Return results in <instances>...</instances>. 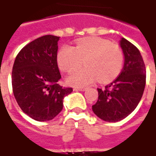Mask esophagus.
Here are the masks:
<instances>
[{"label": "esophagus", "mask_w": 156, "mask_h": 156, "mask_svg": "<svg viewBox=\"0 0 156 156\" xmlns=\"http://www.w3.org/2000/svg\"><path fill=\"white\" fill-rule=\"evenodd\" d=\"M73 90H74V91H85V90H86V88H75Z\"/></svg>", "instance_id": "34e87169"}]
</instances>
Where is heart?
I'll list each match as a JSON object with an SVG mask.
<instances>
[{"mask_svg": "<svg viewBox=\"0 0 156 156\" xmlns=\"http://www.w3.org/2000/svg\"><path fill=\"white\" fill-rule=\"evenodd\" d=\"M57 61L59 68L68 73L78 69L83 61L84 68L69 75L67 83L75 87H86L96 78L100 83H107L117 78L123 67L124 53L118 45L108 40L92 37L78 41L74 48L62 46Z\"/></svg>", "mask_w": 156, "mask_h": 156, "instance_id": "heart-1", "label": "heart"}]
</instances>
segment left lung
Wrapping results in <instances>:
<instances>
[{
	"label": "left lung",
	"mask_w": 156,
	"mask_h": 156,
	"mask_svg": "<svg viewBox=\"0 0 156 156\" xmlns=\"http://www.w3.org/2000/svg\"><path fill=\"white\" fill-rule=\"evenodd\" d=\"M119 46L124 58L123 70L110 84L98 88V101L92 106L95 115L107 122H118L130 115L140 101L145 86V66L139 49L124 37Z\"/></svg>",
	"instance_id": "obj_1"
}]
</instances>
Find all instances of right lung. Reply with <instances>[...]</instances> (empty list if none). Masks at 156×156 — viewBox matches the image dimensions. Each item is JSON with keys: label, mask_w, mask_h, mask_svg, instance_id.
<instances>
[{"label": "right lung", "mask_w": 156, "mask_h": 156, "mask_svg": "<svg viewBox=\"0 0 156 156\" xmlns=\"http://www.w3.org/2000/svg\"><path fill=\"white\" fill-rule=\"evenodd\" d=\"M60 37L42 36L22 48L13 64L12 83L17 104L37 121L52 119L62 111L63 98L73 92L62 88L57 55Z\"/></svg>", "instance_id": "right-lung-1"}]
</instances>
